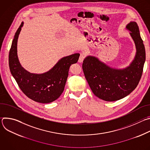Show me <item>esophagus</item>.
<instances>
[{"instance_id":"esophagus-1","label":"esophagus","mask_w":150,"mask_h":150,"mask_svg":"<svg viewBox=\"0 0 150 150\" xmlns=\"http://www.w3.org/2000/svg\"><path fill=\"white\" fill-rule=\"evenodd\" d=\"M85 54H84V53H81L80 56H79V57L78 62H80V63L82 62L83 60V59H84V58H85Z\"/></svg>"}]
</instances>
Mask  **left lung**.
<instances>
[{"label": "left lung", "mask_w": 150, "mask_h": 150, "mask_svg": "<svg viewBox=\"0 0 150 150\" xmlns=\"http://www.w3.org/2000/svg\"><path fill=\"white\" fill-rule=\"evenodd\" d=\"M126 29L135 44L137 52L129 67L115 69L108 66L97 57L88 56L83 61L82 69L94 94L106 101L122 99L132 93L141 78L145 61V50L136 22L128 24Z\"/></svg>", "instance_id": "8db88e82"}]
</instances>
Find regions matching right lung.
I'll return each instance as SVG.
<instances>
[{
    "label": "right lung",
    "mask_w": 150,
    "mask_h": 150,
    "mask_svg": "<svg viewBox=\"0 0 150 150\" xmlns=\"http://www.w3.org/2000/svg\"><path fill=\"white\" fill-rule=\"evenodd\" d=\"M24 23L17 30L9 54V65L11 74L22 91L30 99L41 103H49L57 100L62 94L71 65L76 63L79 54L75 53L60 59L49 71L32 74L20 64L17 55V42Z\"/></svg>",
    "instance_id": "add662e5"
}]
</instances>
